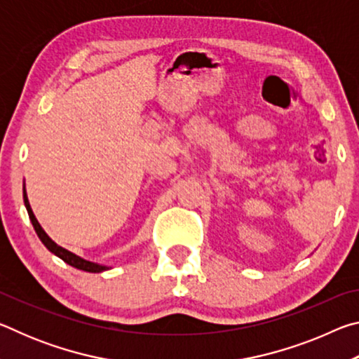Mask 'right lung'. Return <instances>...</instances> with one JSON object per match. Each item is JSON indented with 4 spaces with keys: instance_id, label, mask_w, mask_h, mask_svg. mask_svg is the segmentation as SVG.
Instances as JSON below:
<instances>
[{
    "instance_id": "1",
    "label": "right lung",
    "mask_w": 359,
    "mask_h": 359,
    "mask_svg": "<svg viewBox=\"0 0 359 359\" xmlns=\"http://www.w3.org/2000/svg\"><path fill=\"white\" fill-rule=\"evenodd\" d=\"M23 203H25V208L28 210V215H29V220H32L33 223V228L36 231V234H38V238L41 239L42 244H44L47 247V250H50L53 255H57L58 258H62L65 263H68L69 266L76 267V269H81V271H85V272H102V271H107L111 269V267L106 266V264H98V263H93V261H87L79 257V255L72 253L69 250H66V248L57 245L55 242H53L50 238H48L47 233L44 229H42V226L39 224V222L36 220V217L33 214L32 210V205H29V201H28V196H27V190H25V185H23Z\"/></svg>"
}]
</instances>
